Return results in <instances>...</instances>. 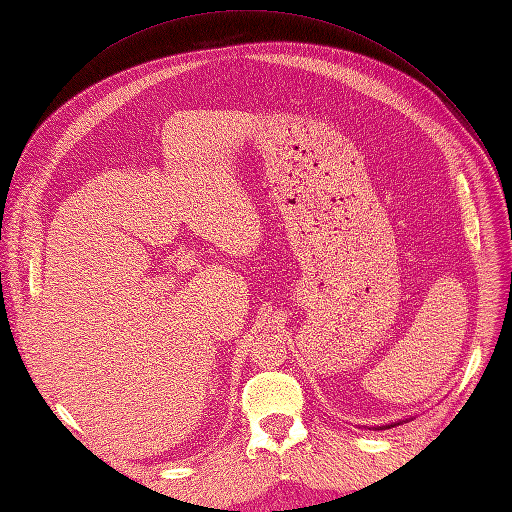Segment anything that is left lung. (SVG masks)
<instances>
[{
	"mask_svg": "<svg viewBox=\"0 0 512 512\" xmlns=\"http://www.w3.org/2000/svg\"><path fill=\"white\" fill-rule=\"evenodd\" d=\"M402 421H398V423H388V425H382V427H375V429H390V427H394V425H400Z\"/></svg>",
	"mask_w": 512,
	"mask_h": 512,
	"instance_id": "8db88e82",
	"label": "left lung"
}]
</instances>
